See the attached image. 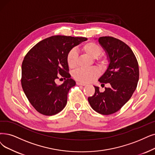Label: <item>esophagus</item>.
I'll return each instance as SVG.
<instances>
[{"label": "esophagus", "mask_w": 155, "mask_h": 155, "mask_svg": "<svg viewBox=\"0 0 155 155\" xmlns=\"http://www.w3.org/2000/svg\"><path fill=\"white\" fill-rule=\"evenodd\" d=\"M76 84H77L78 85H79V86H86V84H84V83H80V82H77V83H76Z\"/></svg>", "instance_id": "1"}]
</instances>
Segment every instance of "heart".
Returning a JSON list of instances; mask_svg holds the SVG:
<instances>
[{
    "mask_svg": "<svg viewBox=\"0 0 155 155\" xmlns=\"http://www.w3.org/2000/svg\"><path fill=\"white\" fill-rule=\"evenodd\" d=\"M81 50L91 58H96L97 64L101 69H105L107 65V60L106 58H99L102 53L101 47L95 42H89L85 43L81 47ZM78 54L74 50H71L67 55V63L71 69L76 67L77 65ZM99 76V71L95 67L89 69H79L73 73V76L78 81L83 83L92 81Z\"/></svg>",
    "mask_w": 155,
    "mask_h": 155,
    "instance_id": "obj_1",
    "label": "heart"
}]
</instances>
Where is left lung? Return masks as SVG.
Wrapping results in <instances>:
<instances>
[{"instance_id": "obj_1", "label": "left lung", "mask_w": 155, "mask_h": 155, "mask_svg": "<svg viewBox=\"0 0 155 155\" xmlns=\"http://www.w3.org/2000/svg\"><path fill=\"white\" fill-rule=\"evenodd\" d=\"M98 42L107 54L109 65L98 81L109 83V88L95 92L88 98L91 108L103 115L113 114L130 100L137 88L139 71L137 60L132 49L123 41L113 37H101Z\"/></svg>"}]
</instances>
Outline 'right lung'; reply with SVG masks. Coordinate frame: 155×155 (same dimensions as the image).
<instances>
[{
	"label": "right lung",
	"mask_w": 155,
	"mask_h": 155,
	"mask_svg": "<svg viewBox=\"0 0 155 155\" xmlns=\"http://www.w3.org/2000/svg\"><path fill=\"white\" fill-rule=\"evenodd\" d=\"M81 37L54 35L39 42L27 53L21 65V86L37 111L46 116L57 114L67 102V94L76 81L71 78L67 55L71 49L87 41ZM60 75L66 81L57 85Z\"/></svg>",
	"instance_id": "right-lung-1"
}]
</instances>
